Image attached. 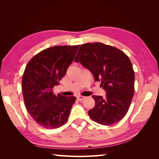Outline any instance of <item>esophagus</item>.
<instances>
[{"mask_svg":"<svg viewBox=\"0 0 159 159\" xmlns=\"http://www.w3.org/2000/svg\"><path fill=\"white\" fill-rule=\"evenodd\" d=\"M85 97H84V96H82V95H78V97H77V99H78V100L79 101H82L85 99Z\"/></svg>","mask_w":159,"mask_h":159,"instance_id":"34e87169","label":"esophagus"}]
</instances>
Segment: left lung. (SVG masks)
<instances>
[{
	"label": "left lung",
	"mask_w": 159,
	"mask_h": 159,
	"mask_svg": "<svg viewBox=\"0 0 159 159\" xmlns=\"http://www.w3.org/2000/svg\"><path fill=\"white\" fill-rule=\"evenodd\" d=\"M75 61H80L93 74L95 81L106 91V97L93 95L95 107L89 117L103 125H111L125 116L134 91V72L123 52L101 42L81 44Z\"/></svg>",
	"instance_id": "8db88e82"
}]
</instances>
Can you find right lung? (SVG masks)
<instances>
[{
    "instance_id": "1",
    "label": "right lung",
    "mask_w": 159,
    "mask_h": 159,
    "mask_svg": "<svg viewBox=\"0 0 159 159\" xmlns=\"http://www.w3.org/2000/svg\"><path fill=\"white\" fill-rule=\"evenodd\" d=\"M80 45L56 46L41 51L28 61L22 79L25 107L43 128L57 129L65 124L76 100L53 92L66 74Z\"/></svg>"
}]
</instances>
